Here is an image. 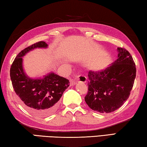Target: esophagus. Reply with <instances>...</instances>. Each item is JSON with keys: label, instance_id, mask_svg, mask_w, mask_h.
<instances>
[{"label": "esophagus", "instance_id": "1", "mask_svg": "<svg viewBox=\"0 0 147 147\" xmlns=\"http://www.w3.org/2000/svg\"><path fill=\"white\" fill-rule=\"evenodd\" d=\"M74 80L76 82H82L86 83L87 80V78L83 75H79V76H77L76 78H74Z\"/></svg>", "mask_w": 147, "mask_h": 147}]
</instances>
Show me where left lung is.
<instances>
[{
    "label": "left lung",
    "mask_w": 147,
    "mask_h": 147,
    "mask_svg": "<svg viewBox=\"0 0 147 147\" xmlns=\"http://www.w3.org/2000/svg\"><path fill=\"white\" fill-rule=\"evenodd\" d=\"M118 58L104 70L88 73V91L85 96L91 109L110 113L128 98L136 76V64L127 50L118 47Z\"/></svg>",
    "instance_id": "left-lung-1"
}]
</instances>
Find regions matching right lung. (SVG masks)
Returning a JSON list of instances; mask_svg holds the SVG:
<instances>
[{
	"label": "right lung",
	"instance_id": "obj_1",
	"mask_svg": "<svg viewBox=\"0 0 147 147\" xmlns=\"http://www.w3.org/2000/svg\"><path fill=\"white\" fill-rule=\"evenodd\" d=\"M45 41H39L26 47L17 54L10 68V78L14 91L22 105L30 112L41 117L53 113L59 100L69 86L67 79L54 73L43 78L32 79L24 74L22 57L36 48H47Z\"/></svg>",
	"mask_w": 147,
	"mask_h": 147
}]
</instances>
